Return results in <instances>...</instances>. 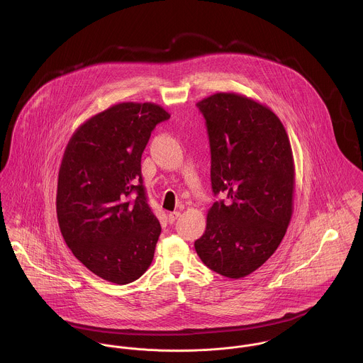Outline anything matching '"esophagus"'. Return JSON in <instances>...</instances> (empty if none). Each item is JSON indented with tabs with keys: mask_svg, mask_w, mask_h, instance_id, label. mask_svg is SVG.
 <instances>
[{
	"mask_svg": "<svg viewBox=\"0 0 363 363\" xmlns=\"http://www.w3.org/2000/svg\"><path fill=\"white\" fill-rule=\"evenodd\" d=\"M180 215H182V213H180L179 211H173V212H170V213H169V222H170V223H173V222H174Z\"/></svg>",
	"mask_w": 363,
	"mask_h": 363,
	"instance_id": "34e87169",
	"label": "esophagus"
}]
</instances>
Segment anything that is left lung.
<instances>
[{
	"label": "left lung",
	"instance_id": "obj_1",
	"mask_svg": "<svg viewBox=\"0 0 363 363\" xmlns=\"http://www.w3.org/2000/svg\"><path fill=\"white\" fill-rule=\"evenodd\" d=\"M207 121L213 194L196 252L212 271L232 279L255 272L278 249L294 212L295 162L279 117L235 92L200 101Z\"/></svg>",
	"mask_w": 363,
	"mask_h": 363
}]
</instances>
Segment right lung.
Listing matches in <instances>:
<instances>
[{"mask_svg": "<svg viewBox=\"0 0 363 363\" xmlns=\"http://www.w3.org/2000/svg\"><path fill=\"white\" fill-rule=\"evenodd\" d=\"M159 104H113L69 138L58 170L57 219L67 246L104 281L125 285L151 265L160 223L147 203L141 156Z\"/></svg>", "mask_w": 363, "mask_h": 363, "instance_id": "right-lung-1", "label": "right lung"}]
</instances>
